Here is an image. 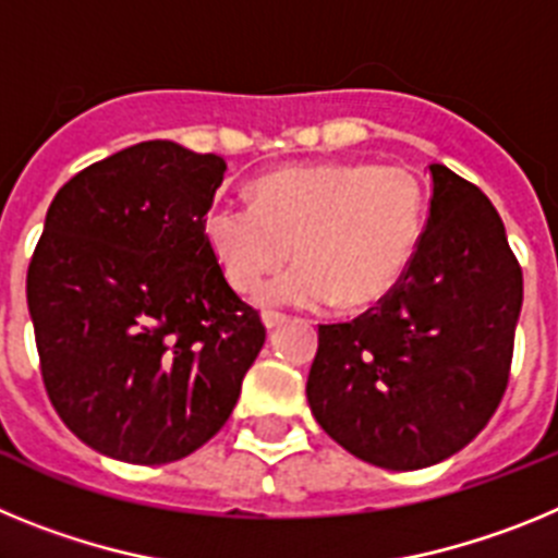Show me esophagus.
Returning <instances> with one entry per match:
<instances>
[{"mask_svg": "<svg viewBox=\"0 0 558 558\" xmlns=\"http://www.w3.org/2000/svg\"><path fill=\"white\" fill-rule=\"evenodd\" d=\"M263 322H265V327L274 329V327H279V324L288 322V315L279 313V310H265V313H263Z\"/></svg>", "mask_w": 558, "mask_h": 558, "instance_id": "esophagus-1", "label": "esophagus"}]
</instances>
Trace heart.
I'll return each mask as SVG.
<instances>
[{
  "mask_svg": "<svg viewBox=\"0 0 558 558\" xmlns=\"http://www.w3.org/2000/svg\"><path fill=\"white\" fill-rule=\"evenodd\" d=\"M425 220L427 186L411 167L315 161L263 175L254 204L215 198L204 234L240 293L259 288L293 251L299 263L265 284L263 302L366 310L405 276Z\"/></svg>",
  "mask_w": 558,
  "mask_h": 558,
  "instance_id": "obj_1",
  "label": "heart"
}]
</instances>
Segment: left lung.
<instances>
[{"label": "left lung", "mask_w": 558, "mask_h": 558, "mask_svg": "<svg viewBox=\"0 0 558 558\" xmlns=\"http://www.w3.org/2000/svg\"><path fill=\"white\" fill-rule=\"evenodd\" d=\"M430 211L397 288L343 324H318L315 422L383 470H422L486 427L511 374L522 268L492 201L430 165Z\"/></svg>", "instance_id": "8db88e82"}]
</instances>
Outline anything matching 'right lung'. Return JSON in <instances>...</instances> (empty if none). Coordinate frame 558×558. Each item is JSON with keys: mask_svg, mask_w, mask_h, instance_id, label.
<instances>
[{"mask_svg": "<svg viewBox=\"0 0 558 558\" xmlns=\"http://www.w3.org/2000/svg\"><path fill=\"white\" fill-rule=\"evenodd\" d=\"M226 161L167 140L88 165L58 190L27 268L47 397L117 461L170 463L204 447L265 343L259 310L204 234Z\"/></svg>", "mask_w": 558, "mask_h": 558, "instance_id": "obj_1", "label": "right lung"}]
</instances>
